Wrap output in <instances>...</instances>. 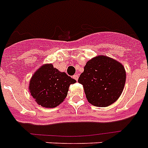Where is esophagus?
Segmentation results:
<instances>
[{
	"label": "esophagus",
	"mask_w": 148,
	"mask_h": 148,
	"mask_svg": "<svg viewBox=\"0 0 148 148\" xmlns=\"http://www.w3.org/2000/svg\"><path fill=\"white\" fill-rule=\"evenodd\" d=\"M73 79L77 81V80L79 79V75H78V74H75V75H73Z\"/></svg>",
	"instance_id": "34e87169"
}]
</instances>
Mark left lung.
<instances>
[{"mask_svg":"<svg viewBox=\"0 0 148 148\" xmlns=\"http://www.w3.org/2000/svg\"><path fill=\"white\" fill-rule=\"evenodd\" d=\"M126 80L125 68L120 62L106 56H99L87 62L79 78L89 103L107 107L117 101Z\"/></svg>","mask_w":148,"mask_h":148,"instance_id":"obj_1","label":"left lung"}]
</instances>
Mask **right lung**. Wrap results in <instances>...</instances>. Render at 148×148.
I'll use <instances>...</instances> for the list:
<instances>
[{"label":"right lung","mask_w":148,"mask_h":148,"mask_svg":"<svg viewBox=\"0 0 148 148\" xmlns=\"http://www.w3.org/2000/svg\"><path fill=\"white\" fill-rule=\"evenodd\" d=\"M75 82L52 64H47L34 73L29 82V89L39 105L45 108H55L63 101L69 86Z\"/></svg>","instance_id":"add662e5"}]
</instances>
